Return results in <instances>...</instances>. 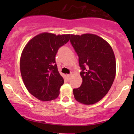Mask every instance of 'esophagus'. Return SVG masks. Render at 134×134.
<instances>
[{"label": "esophagus", "mask_w": 134, "mask_h": 134, "mask_svg": "<svg viewBox=\"0 0 134 134\" xmlns=\"http://www.w3.org/2000/svg\"><path fill=\"white\" fill-rule=\"evenodd\" d=\"M72 74H70V75H67V79L68 80H69L70 78H71V76H72Z\"/></svg>", "instance_id": "1"}]
</instances>
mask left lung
<instances>
[{
  "mask_svg": "<svg viewBox=\"0 0 134 134\" xmlns=\"http://www.w3.org/2000/svg\"><path fill=\"white\" fill-rule=\"evenodd\" d=\"M78 56L82 83L74 89L76 100L91 105L100 100L111 87L116 74V61L110 44L93 34L71 35L70 40Z\"/></svg>",
  "mask_w": 134,
  "mask_h": 134,
  "instance_id": "1",
  "label": "left lung"
}]
</instances>
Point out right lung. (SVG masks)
Listing matches in <instances>:
<instances>
[{"label":"right lung","mask_w":134,"mask_h":134,"mask_svg":"<svg viewBox=\"0 0 134 134\" xmlns=\"http://www.w3.org/2000/svg\"><path fill=\"white\" fill-rule=\"evenodd\" d=\"M71 34L43 32L31 39L23 50L20 70L27 90L41 101L54 100L64 80L55 57L59 48L69 41Z\"/></svg>","instance_id":"right-lung-1"}]
</instances>
